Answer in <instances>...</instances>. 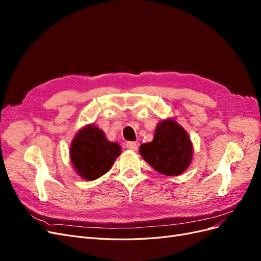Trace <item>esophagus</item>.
I'll return each instance as SVG.
<instances>
[{"label":"esophagus","mask_w":261,"mask_h":261,"mask_svg":"<svg viewBox=\"0 0 261 261\" xmlns=\"http://www.w3.org/2000/svg\"><path fill=\"white\" fill-rule=\"evenodd\" d=\"M125 147L129 150H137V144L135 141H126Z\"/></svg>","instance_id":"esophagus-1"}]
</instances>
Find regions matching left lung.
I'll return each instance as SVG.
<instances>
[{
  "label": "left lung",
  "mask_w": 261,
  "mask_h": 261,
  "mask_svg": "<svg viewBox=\"0 0 261 261\" xmlns=\"http://www.w3.org/2000/svg\"><path fill=\"white\" fill-rule=\"evenodd\" d=\"M139 152L156 172L177 176L192 162L193 144L187 132L169 118L156 125L153 140L141 145Z\"/></svg>",
  "instance_id": "left-lung-1"
}]
</instances>
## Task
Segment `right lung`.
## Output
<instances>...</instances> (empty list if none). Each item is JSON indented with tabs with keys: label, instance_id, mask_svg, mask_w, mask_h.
Listing matches in <instances>:
<instances>
[{
	"label": "right lung",
	"instance_id": "1",
	"mask_svg": "<svg viewBox=\"0 0 261 261\" xmlns=\"http://www.w3.org/2000/svg\"><path fill=\"white\" fill-rule=\"evenodd\" d=\"M121 154V146L109 141L101 129L87 125L76 134L70 145V160L77 174L94 180L112 168Z\"/></svg>",
	"mask_w": 261,
	"mask_h": 261
}]
</instances>
